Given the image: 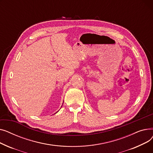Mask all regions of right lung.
Masks as SVG:
<instances>
[{
	"mask_svg": "<svg viewBox=\"0 0 153 153\" xmlns=\"http://www.w3.org/2000/svg\"><path fill=\"white\" fill-rule=\"evenodd\" d=\"M57 112H58V111H57Z\"/></svg>",
	"mask_w": 153,
	"mask_h": 153,
	"instance_id": "add662e5",
	"label": "right lung"
}]
</instances>
